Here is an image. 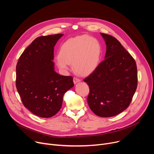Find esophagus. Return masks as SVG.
Here are the masks:
<instances>
[{
  "instance_id": "1",
  "label": "esophagus",
  "mask_w": 154,
  "mask_h": 154,
  "mask_svg": "<svg viewBox=\"0 0 154 154\" xmlns=\"http://www.w3.org/2000/svg\"><path fill=\"white\" fill-rule=\"evenodd\" d=\"M73 81H74V84H76L77 82H80V79H79V78H77V77H74Z\"/></svg>"
}]
</instances>
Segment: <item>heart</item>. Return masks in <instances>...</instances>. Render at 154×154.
Returning a JSON list of instances; mask_svg holds the SVG:
<instances>
[{"label":"heart","mask_w":154,"mask_h":154,"mask_svg":"<svg viewBox=\"0 0 154 154\" xmlns=\"http://www.w3.org/2000/svg\"><path fill=\"white\" fill-rule=\"evenodd\" d=\"M101 56L98 41L88 35H81L67 39L60 46L56 64L63 70H69V64H72L77 74L87 76L98 67Z\"/></svg>","instance_id":"obj_1"}]
</instances>
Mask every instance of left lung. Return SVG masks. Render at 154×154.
Here are the masks:
<instances>
[{
  "label": "left lung",
  "mask_w": 154,
  "mask_h": 154,
  "mask_svg": "<svg viewBox=\"0 0 154 154\" xmlns=\"http://www.w3.org/2000/svg\"><path fill=\"white\" fill-rule=\"evenodd\" d=\"M105 41V60L84 81L89 87L87 102L100 117L116 116L130 105L137 85L136 61L115 37L100 33Z\"/></svg>",
  "instance_id": "left-lung-1"
}]
</instances>
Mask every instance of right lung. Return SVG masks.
<instances>
[{"mask_svg":"<svg viewBox=\"0 0 154 154\" xmlns=\"http://www.w3.org/2000/svg\"><path fill=\"white\" fill-rule=\"evenodd\" d=\"M63 34L36 38L20 56L16 66V87L25 106L42 118L54 116L62 106L73 78L54 71V47Z\"/></svg>","mask_w":154,"mask_h":154,"instance_id":"obj_1","label":"right lung"}]
</instances>
